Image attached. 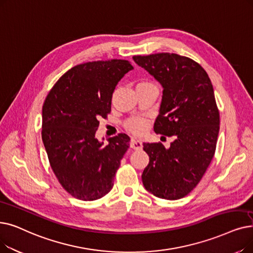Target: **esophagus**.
Returning a JSON list of instances; mask_svg holds the SVG:
<instances>
[{
	"instance_id": "34e87169",
	"label": "esophagus",
	"mask_w": 253,
	"mask_h": 253,
	"mask_svg": "<svg viewBox=\"0 0 253 253\" xmlns=\"http://www.w3.org/2000/svg\"><path fill=\"white\" fill-rule=\"evenodd\" d=\"M130 147L133 150H140L142 148V142L137 139H131L130 141Z\"/></svg>"
}]
</instances>
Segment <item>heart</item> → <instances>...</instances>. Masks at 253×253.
I'll return each instance as SVG.
<instances>
[{"label":"heart","mask_w":253,"mask_h":253,"mask_svg":"<svg viewBox=\"0 0 253 253\" xmlns=\"http://www.w3.org/2000/svg\"><path fill=\"white\" fill-rule=\"evenodd\" d=\"M126 128L136 135H141L148 129V121L144 118L130 119L126 123Z\"/></svg>","instance_id":"heart-1"}]
</instances>
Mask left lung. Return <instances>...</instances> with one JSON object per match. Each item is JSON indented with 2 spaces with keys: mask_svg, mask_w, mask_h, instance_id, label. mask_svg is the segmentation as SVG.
I'll list each match as a JSON object with an SVG mask.
<instances>
[{
  "mask_svg": "<svg viewBox=\"0 0 253 253\" xmlns=\"http://www.w3.org/2000/svg\"><path fill=\"white\" fill-rule=\"evenodd\" d=\"M133 61L162 85L154 131L173 139L169 148L144 144L150 161L142 184L160 199H182L202 180L215 154L220 121L212 83L199 63L177 53L134 56Z\"/></svg>",
  "mask_w": 253,
  "mask_h": 253,
  "instance_id": "left-lung-1",
  "label": "left lung"
}]
</instances>
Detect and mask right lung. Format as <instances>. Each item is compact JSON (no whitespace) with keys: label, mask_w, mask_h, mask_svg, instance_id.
I'll return each mask as SVG.
<instances>
[{"label":"right lung","mask_w":253,"mask_h":253,"mask_svg":"<svg viewBox=\"0 0 253 253\" xmlns=\"http://www.w3.org/2000/svg\"><path fill=\"white\" fill-rule=\"evenodd\" d=\"M133 67L125 60L76 65L52 86L42 107V140L51 169L75 199L95 201L112 190L129 148L125 133L103 146L95 137L101 117L111 113L113 93Z\"/></svg>","instance_id":"obj_1"}]
</instances>
